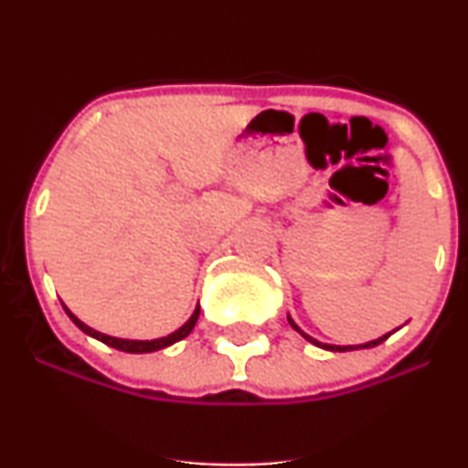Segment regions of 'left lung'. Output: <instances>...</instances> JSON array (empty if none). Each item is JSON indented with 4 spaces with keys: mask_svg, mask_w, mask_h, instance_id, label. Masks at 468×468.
I'll list each match as a JSON object with an SVG mask.
<instances>
[{
    "mask_svg": "<svg viewBox=\"0 0 468 468\" xmlns=\"http://www.w3.org/2000/svg\"><path fill=\"white\" fill-rule=\"evenodd\" d=\"M288 324L292 325L294 330H297V332H302V330H299V325L294 324V321L290 319V316H288ZM302 335H303V332H302ZM303 336L308 338L310 343H314V346H319V347H325V350H332V352H350V350H356V347H374V346H378V343H383L385 338H389V336H391V332H389V335H385V336L376 338V341H369V343H365V346H327V343H319V341H314V338H313V336H308V335H303Z\"/></svg>",
    "mask_w": 468,
    "mask_h": 468,
    "instance_id": "left-lung-1",
    "label": "left lung"
}]
</instances>
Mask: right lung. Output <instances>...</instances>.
Masks as SVG:
<instances>
[{
	"label": "right lung",
	"mask_w": 468,
	"mask_h": 468,
	"mask_svg": "<svg viewBox=\"0 0 468 468\" xmlns=\"http://www.w3.org/2000/svg\"><path fill=\"white\" fill-rule=\"evenodd\" d=\"M63 308H66V305H63ZM66 313H68L69 319L74 321V325L80 327V330H83L85 335H90V336L99 338V341H103L105 346H110V347H116V350H121V352L144 354V352H155V350H163V347H169V346H174V343H178V341H182V338H185V336H189V332L193 330V325H196L197 316H200V305H197V308H196V313L191 314V319L186 321V324L182 325L180 330H176L174 335H169V336H163V338H154V341H127V338H114V336L101 335V332H96V330H92V327H88V325H85L83 321H79L77 316H74L72 313H69L68 308H66Z\"/></svg>",
	"instance_id": "right-lung-1"
}]
</instances>
